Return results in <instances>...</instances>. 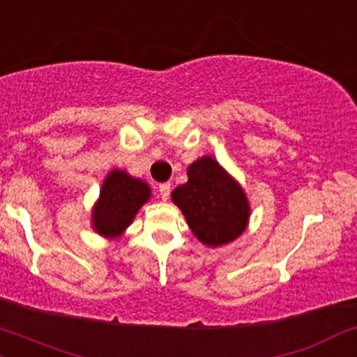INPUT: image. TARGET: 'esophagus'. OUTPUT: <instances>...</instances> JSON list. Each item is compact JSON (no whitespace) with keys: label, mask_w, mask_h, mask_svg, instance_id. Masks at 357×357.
Instances as JSON below:
<instances>
[{"label":"esophagus","mask_w":357,"mask_h":357,"mask_svg":"<svg viewBox=\"0 0 357 357\" xmlns=\"http://www.w3.org/2000/svg\"><path fill=\"white\" fill-rule=\"evenodd\" d=\"M159 193L162 200H167L169 193H171V185H169V183H162V185H159Z\"/></svg>","instance_id":"34e87169"}]
</instances>
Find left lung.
I'll use <instances>...</instances> for the list:
<instances>
[{"mask_svg": "<svg viewBox=\"0 0 357 357\" xmlns=\"http://www.w3.org/2000/svg\"><path fill=\"white\" fill-rule=\"evenodd\" d=\"M171 197L193 234L207 246L227 245L248 226L250 204L245 191L213 157L195 160L188 167V181Z\"/></svg>", "mask_w": 357, "mask_h": 357, "instance_id": "1", "label": "left lung"}]
</instances>
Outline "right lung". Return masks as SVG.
I'll list each match as a JSON object with an SVG mask.
<instances>
[{
  "label": "right lung",
  "instance_id": "right-lung-1",
  "mask_svg": "<svg viewBox=\"0 0 357 357\" xmlns=\"http://www.w3.org/2000/svg\"><path fill=\"white\" fill-rule=\"evenodd\" d=\"M150 198V186L121 169L106 176L99 200L92 210V227L106 238H118L133 222L142 205Z\"/></svg>",
  "mask_w": 357,
  "mask_h": 357
}]
</instances>
